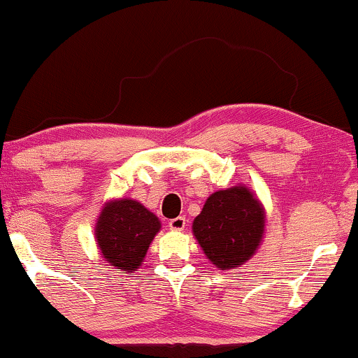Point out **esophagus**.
<instances>
[{
  "instance_id": "esophagus-1",
  "label": "esophagus",
  "mask_w": 358,
  "mask_h": 358,
  "mask_svg": "<svg viewBox=\"0 0 358 358\" xmlns=\"http://www.w3.org/2000/svg\"><path fill=\"white\" fill-rule=\"evenodd\" d=\"M184 228H186V217L179 216L169 221V229L172 231H182Z\"/></svg>"
}]
</instances>
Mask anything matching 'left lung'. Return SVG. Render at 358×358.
Returning a JSON list of instances; mask_svg holds the SVG:
<instances>
[{"mask_svg":"<svg viewBox=\"0 0 358 358\" xmlns=\"http://www.w3.org/2000/svg\"><path fill=\"white\" fill-rule=\"evenodd\" d=\"M264 211L245 186L208 197L192 222L201 248L220 270H236L255 255L263 238Z\"/></svg>","mask_w":358,"mask_h":358,"instance_id":"8db88e82","label":"left lung"}]
</instances>
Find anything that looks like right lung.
<instances>
[{
  "instance_id": "1",
  "label": "right lung",
  "mask_w": 358,
  "mask_h": 358,
  "mask_svg": "<svg viewBox=\"0 0 358 358\" xmlns=\"http://www.w3.org/2000/svg\"><path fill=\"white\" fill-rule=\"evenodd\" d=\"M159 229L157 216L141 203L113 201L105 206L96 222V245L110 266L120 273H130L141 266Z\"/></svg>"
}]
</instances>
